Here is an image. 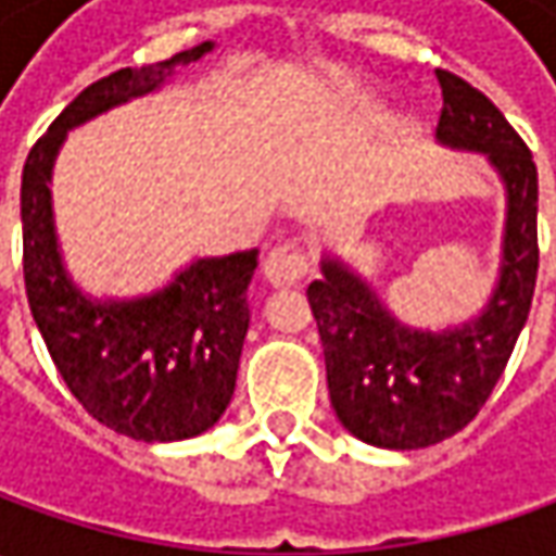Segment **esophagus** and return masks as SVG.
Here are the masks:
<instances>
[{
    "mask_svg": "<svg viewBox=\"0 0 556 556\" xmlns=\"http://www.w3.org/2000/svg\"><path fill=\"white\" fill-rule=\"evenodd\" d=\"M312 268V256L306 247L300 244H281L275 247L266 256V278L275 288H290L296 281L306 278V271Z\"/></svg>",
    "mask_w": 556,
    "mask_h": 556,
    "instance_id": "1",
    "label": "esophagus"
}]
</instances>
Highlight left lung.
Segmentation results:
<instances>
[{
  "label": "left lung",
  "mask_w": 556,
  "mask_h": 556,
  "mask_svg": "<svg viewBox=\"0 0 556 556\" xmlns=\"http://www.w3.org/2000/svg\"><path fill=\"white\" fill-rule=\"evenodd\" d=\"M442 114L437 139L480 151L507 191L502 271L477 318L442 331L408 328L368 281L337 256L312 281L331 405L340 424L368 445L427 448L480 415L523 331L539 275V173L532 151L504 114L467 79L437 71Z\"/></svg>",
  "instance_id": "1"
}]
</instances>
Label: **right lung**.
Here are the masks:
<instances>
[{
  "instance_id": "right-lung-1",
  "label": "right lung",
  "mask_w": 556,
  "mask_h": 556,
  "mask_svg": "<svg viewBox=\"0 0 556 556\" xmlns=\"http://www.w3.org/2000/svg\"><path fill=\"white\" fill-rule=\"evenodd\" d=\"M213 42L148 67L101 76L36 141L21 179L24 285L36 328L76 402L98 424L139 442H176L210 430L235 395L260 250L206 256L173 285L136 300H92L61 263L52 223V166L67 132L201 61Z\"/></svg>"
}]
</instances>
